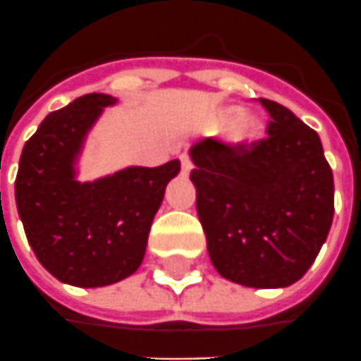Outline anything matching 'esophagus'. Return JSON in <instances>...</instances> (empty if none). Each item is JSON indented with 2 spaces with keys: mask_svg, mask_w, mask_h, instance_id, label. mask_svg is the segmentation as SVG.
Masks as SVG:
<instances>
[{
  "mask_svg": "<svg viewBox=\"0 0 361 361\" xmlns=\"http://www.w3.org/2000/svg\"><path fill=\"white\" fill-rule=\"evenodd\" d=\"M180 166H183V173H190V169H192V161H190V157L186 155V153H180Z\"/></svg>",
  "mask_w": 361,
  "mask_h": 361,
  "instance_id": "34e87169",
  "label": "esophagus"
}]
</instances>
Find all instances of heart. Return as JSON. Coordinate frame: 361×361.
Wrapping results in <instances>:
<instances>
[{"instance_id":"b5f03b06","label":"heart","mask_w":361,"mask_h":361,"mask_svg":"<svg viewBox=\"0 0 361 361\" xmlns=\"http://www.w3.org/2000/svg\"><path fill=\"white\" fill-rule=\"evenodd\" d=\"M232 118L228 126V135L235 143H243V141H252L261 133V123L255 114L252 111H235L233 108H226L218 114V121L226 123Z\"/></svg>"}]
</instances>
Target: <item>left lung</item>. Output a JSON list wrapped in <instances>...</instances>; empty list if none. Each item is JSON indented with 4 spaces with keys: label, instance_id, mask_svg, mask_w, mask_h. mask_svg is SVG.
Here are the masks:
<instances>
[{
    "label": "left lung",
    "instance_id": "1",
    "mask_svg": "<svg viewBox=\"0 0 361 361\" xmlns=\"http://www.w3.org/2000/svg\"><path fill=\"white\" fill-rule=\"evenodd\" d=\"M267 137L250 149H190L196 212L216 271L255 289L289 287L317 259L334 216V178L314 129L259 98Z\"/></svg>",
    "mask_w": 361,
    "mask_h": 361
}]
</instances>
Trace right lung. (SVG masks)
<instances>
[{
  "label": "right lung",
  "instance_id": "1",
  "mask_svg": "<svg viewBox=\"0 0 361 361\" xmlns=\"http://www.w3.org/2000/svg\"><path fill=\"white\" fill-rule=\"evenodd\" d=\"M114 102L108 94H86L49 114L25 143L15 178L29 245L52 277L74 287H104L137 271L165 186L180 171L175 159L96 183L74 178L86 131Z\"/></svg>",
  "mask_w": 361,
  "mask_h": 361
}]
</instances>
